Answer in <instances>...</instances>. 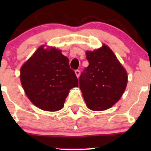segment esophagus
Here are the masks:
<instances>
[{"instance_id": "obj_1", "label": "esophagus", "mask_w": 151, "mask_h": 151, "mask_svg": "<svg viewBox=\"0 0 151 151\" xmlns=\"http://www.w3.org/2000/svg\"><path fill=\"white\" fill-rule=\"evenodd\" d=\"M75 74H76V76H77V77H79V76H80V70H75Z\"/></svg>"}]
</instances>
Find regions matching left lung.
Wrapping results in <instances>:
<instances>
[{
  "label": "left lung",
  "instance_id": "1",
  "mask_svg": "<svg viewBox=\"0 0 151 151\" xmlns=\"http://www.w3.org/2000/svg\"><path fill=\"white\" fill-rule=\"evenodd\" d=\"M86 58L89 65L82 72L79 83L87 106L93 111L109 109L124 93L128 82L126 69L105 45L87 51Z\"/></svg>",
  "mask_w": 151,
  "mask_h": 151
}]
</instances>
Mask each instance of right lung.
Listing matches in <instances>:
<instances>
[{
  "label": "right lung",
  "mask_w": 151,
  "mask_h": 151,
  "mask_svg": "<svg viewBox=\"0 0 151 151\" xmlns=\"http://www.w3.org/2000/svg\"><path fill=\"white\" fill-rule=\"evenodd\" d=\"M45 47H39L21 67L20 81L35 106L55 112L63 107L69 90L78 87V79L60 50Z\"/></svg>",
  "instance_id": "add662e5"
}]
</instances>
